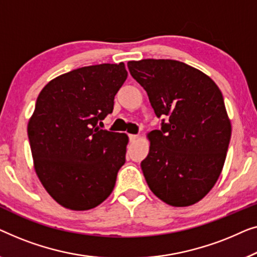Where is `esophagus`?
Returning a JSON list of instances; mask_svg holds the SVG:
<instances>
[{"mask_svg": "<svg viewBox=\"0 0 257 257\" xmlns=\"http://www.w3.org/2000/svg\"><path fill=\"white\" fill-rule=\"evenodd\" d=\"M129 141L130 142H135V141L139 139V135H134V134H129Z\"/></svg>", "mask_w": 257, "mask_h": 257, "instance_id": "esophagus-1", "label": "esophagus"}]
</instances>
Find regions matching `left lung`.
<instances>
[{"label":"left lung","mask_w":257,"mask_h":257,"mask_svg":"<svg viewBox=\"0 0 257 257\" xmlns=\"http://www.w3.org/2000/svg\"><path fill=\"white\" fill-rule=\"evenodd\" d=\"M132 77L146 89L161 129L149 134L141 162L155 196L184 207L207 194L221 173L232 127L221 91L201 71L182 61H128Z\"/></svg>","instance_id":"left-lung-1"}]
</instances>
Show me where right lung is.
<instances>
[{
	"instance_id": "add662e5",
	"label": "right lung",
	"mask_w": 257,
	"mask_h": 257,
	"mask_svg": "<svg viewBox=\"0 0 257 257\" xmlns=\"http://www.w3.org/2000/svg\"><path fill=\"white\" fill-rule=\"evenodd\" d=\"M127 75L123 63L93 65L59 75L39 93L29 142L39 180L64 207L94 208L114 189L128 136L97 123L113 111Z\"/></svg>"
}]
</instances>
